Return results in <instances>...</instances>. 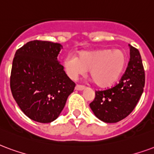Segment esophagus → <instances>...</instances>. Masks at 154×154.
<instances>
[{
	"label": "esophagus",
	"instance_id": "34e87169",
	"mask_svg": "<svg viewBox=\"0 0 154 154\" xmlns=\"http://www.w3.org/2000/svg\"><path fill=\"white\" fill-rule=\"evenodd\" d=\"M86 88L84 86H82V85H77L76 87H75V90L76 91H83L84 89Z\"/></svg>",
	"mask_w": 154,
	"mask_h": 154
}]
</instances>
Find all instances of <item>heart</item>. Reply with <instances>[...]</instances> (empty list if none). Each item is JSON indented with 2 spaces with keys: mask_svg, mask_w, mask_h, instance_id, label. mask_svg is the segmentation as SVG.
Returning a JSON list of instances; mask_svg holds the SVG:
<instances>
[{
  "mask_svg": "<svg viewBox=\"0 0 154 154\" xmlns=\"http://www.w3.org/2000/svg\"><path fill=\"white\" fill-rule=\"evenodd\" d=\"M126 52L122 50L83 51L77 57H67L63 61V68L72 80H77L90 70V77L95 85L106 88L118 82L126 68Z\"/></svg>",
  "mask_w": 154,
  "mask_h": 154,
  "instance_id": "b5f03b06",
  "label": "heart"
}]
</instances>
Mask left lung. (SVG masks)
I'll return each mask as SVG.
<instances>
[{"instance_id": "8db88e82", "label": "left lung", "mask_w": 154, "mask_h": 154, "mask_svg": "<svg viewBox=\"0 0 154 154\" xmlns=\"http://www.w3.org/2000/svg\"><path fill=\"white\" fill-rule=\"evenodd\" d=\"M130 61L120 82L110 89L95 91L90 103L94 114L107 123H115L134 110L144 91L145 76L140 52L129 45Z\"/></svg>"}]
</instances>
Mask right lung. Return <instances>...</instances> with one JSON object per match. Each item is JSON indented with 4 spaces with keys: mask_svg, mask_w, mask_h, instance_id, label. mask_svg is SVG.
<instances>
[{
    "mask_svg": "<svg viewBox=\"0 0 154 154\" xmlns=\"http://www.w3.org/2000/svg\"><path fill=\"white\" fill-rule=\"evenodd\" d=\"M63 46L31 41L17 50L10 75L14 100L32 120L49 123L56 119L76 84L57 60Z\"/></svg>",
    "mask_w": 154,
    "mask_h": 154,
    "instance_id": "add662e5",
    "label": "right lung"
}]
</instances>
